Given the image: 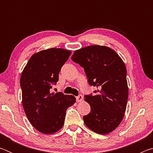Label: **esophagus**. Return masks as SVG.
Masks as SVG:
<instances>
[{
	"label": "esophagus",
	"mask_w": 153,
	"mask_h": 153,
	"mask_svg": "<svg viewBox=\"0 0 153 153\" xmlns=\"http://www.w3.org/2000/svg\"><path fill=\"white\" fill-rule=\"evenodd\" d=\"M83 100V96L82 94H79L76 97V100L77 102H81Z\"/></svg>",
	"instance_id": "obj_1"
}]
</instances>
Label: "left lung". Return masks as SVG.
<instances>
[{
    "instance_id": "8db88e82",
    "label": "left lung",
    "mask_w": 153,
    "mask_h": 153,
    "mask_svg": "<svg viewBox=\"0 0 153 153\" xmlns=\"http://www.w3.org/2000/svg\"><path fill=\"white\" fill-rule=\"evenodd\" d=\"M72 61L84 69L90 86H97V95H86L91 112L84 122L95 133L107 134L120 125L128 98L126 67L116 52L108 46L91 45L75 51Z\"/></svg>"
}]
</instances>
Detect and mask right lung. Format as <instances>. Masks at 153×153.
I'll return each instance as SVG.
<instances>
[{
    "instance_id": "add662e5",
    "label": "right lung",
    "mask_w": 153,
    "mask_h": 153,
    "mask_svg": "<svg viewBox=\"0 0 153 153\" xmlns=\"http://www.w3.org/2000/svg\"><path fill=\"white\" fill-rule=\"evenodd\" d=\"M71 54V51L60 48L39 51L31 56L22 73L23 107L31 124L42 134H53L61 129L67 109L76 102L73 95L51 92Z\"/></svg>"
}]
</instances>
